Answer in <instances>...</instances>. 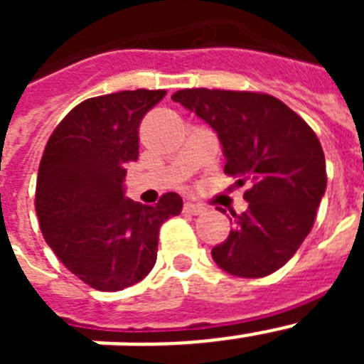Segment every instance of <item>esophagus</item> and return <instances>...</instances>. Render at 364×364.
Returning a JSON list of instances; mask_svg holds the SVG:
<instances>
[{
  "label": "esophagus",
  "instance_id": "obj_1",
  "mask_svg": "<svg viewBox=\"0 0 364 364\" xmlns=\"http://www.w3.org/2000/svg\"><path fill=\"white\" fill-rule=\"evenodd\" d=\"M184 211L186 213H191V215H200V213H204L205 208L202 204H197V202H186Z\"/></svg>",
  "mask_w": 364,
  "mask_h": 364
}]
</instances>
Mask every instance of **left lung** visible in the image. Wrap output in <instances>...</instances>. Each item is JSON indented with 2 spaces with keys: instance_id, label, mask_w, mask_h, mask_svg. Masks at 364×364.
<instances>
[{
  "instance_id": "8db88e82",
  "label": "left lung",
  "mask_w": 364,
  "mask_h": 364,
  "mask_svg": "<svg viewBox=\"0 0 364 364\" xmlns=\"http://www.w3.org/2000/svg\"><path fill=\"white\" fill-rule=\"evenodd\" d=\"M210 125L226 159L224 173L244 193L247 210L230 218L233 230L211 250L235 277L277 272L314 226L326 191V162L310 125L281 100L260 92L182 89L171 96Z\"/></svg>"
}]
</instances>
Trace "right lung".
Masks as SVG:
<instances>
[{
    "instance_id": "obj_1",
    "label": "right lung",
    "mask_w": 364,
    "mask_h": 364,
    "mask_svg": "<svg viewBox=\"0 0 364 364\" xmlns=\"http://www.w3.org/2000/svg\"><path fill=\"white\" fill-rule=\"evenodd\" d=\"M166 91H122L82 102L60 122L41 156L36 213L45 240L65 268L100 291L142 281L159 252V230L182 198L154 205L125 197L138 160V127Z\"/></svg>"
}]
</instances>
